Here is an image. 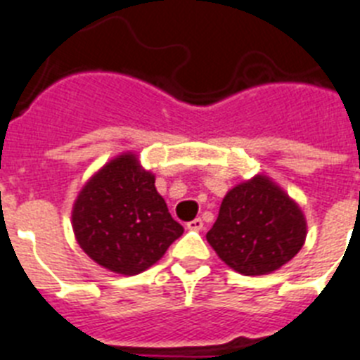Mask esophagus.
I'll use <instances>...</instances> for the list:
<instances>
[{
	"label": "esophagus",
	"mask_w": 360,
	"mask_h": 360,
	"mask_svg": "<svg viewBox=\"0 0 360 360\" xmlns=\"http://www.w3.org/2000/svg\"><path fill=\"white\" fill-rule=\"evenodd\" d=\"M186 229H188V231H201V229H203V219H201V217H195V219L186 223Z\"/></svg>",
	"instance_id": "1"
}]
</instances>
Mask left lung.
Listing matches in <instances>:
<instances>
[{
    "mask_svg": "<svg viewBox=\"0 0 360 360\" xmlns=\"http://www.w3.org/2000/svg\"><path fill=\"white\" fill-rule=\"evenodd\" d=\"M306 234L300 207L269 177L256 175L226 192L207 241L229 267L258 276L295 258Z\"/></svg>",
    "mask_w": 360,
    "mask_h": 360,
    "instance_id": "obj_1",
    "label": "left lung"
}]
</instances>
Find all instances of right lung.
<instances>
[{"mask_svg":"<svg viewBox=\"0 0 360 360\" xmlns=\"http://www.w3.org/2000/svg\"><path fill=\"white\" fill-rule=\"evenodd\" d=\"M72 231L93 262L134 276L152 267L183 234L135 153H122L87 181L72 205Z\"/></svg>","mask_w":360,"mask_h":360,"instance_id":"1","label":"right lung"}]
</instances>
